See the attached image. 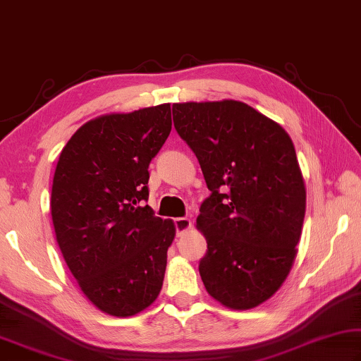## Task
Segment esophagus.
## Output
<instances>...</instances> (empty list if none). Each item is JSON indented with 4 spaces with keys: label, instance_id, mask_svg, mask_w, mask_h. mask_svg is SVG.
<instances>
[{
    "label": "esophagus",
    "instance_id": "obj_1",
    "mask_svg": "<svg viewBox=\"0 0 361 361\" xmlns=\"http://www.w3.org/2000/svg\"><path fill=\"white\" fill-rule=\"evenodd\" d=\"M192 228V220L187 217H180L176 219V230H177V236H182L184 233Z\"/></svg>",
    "mask_w": 361,
    "mask_h": 361
}]
</instances>
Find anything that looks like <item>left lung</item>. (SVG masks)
<instances>
[{
  "label": "left lung",
  "mask_w": 361,
  "mask_h": 361,
  "mask_svg": "<svg viewBox=\"0 0 361 361\" xmlns=\"http://www.w3.org/2000/svg\"><path fill=\"white\" fill-rule=\"evenodd\" d=\"M211 197L197 228L207 243L204 287L220 305L247 311L269 300L292 271L306 214V185L282 126L235 99L173 104Z\"/></svg>",
  "instance_id": "obj_1"
}]
</instances>
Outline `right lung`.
Returning a JSON list of instances; mask_svg holds the SVG:
<instances>
[{
	"mask_svg": "<svg viewBox=\"0 0 361 361\" xmlns=\"http://www.w3.org/2000/svg\"><path fill=\"white\" fill-rule=\"evenodd\" d=\"M171 125L169 103L104 114L82 125L56 161V244L85 298L114 317L142 312L163 286L176 225L142 204Z\"/></svg>",
	"mask_w": 361,
	"mask_h": 361,
	"instance_id": "obj_1",
	"label": "right lung"
}]
</instances>
